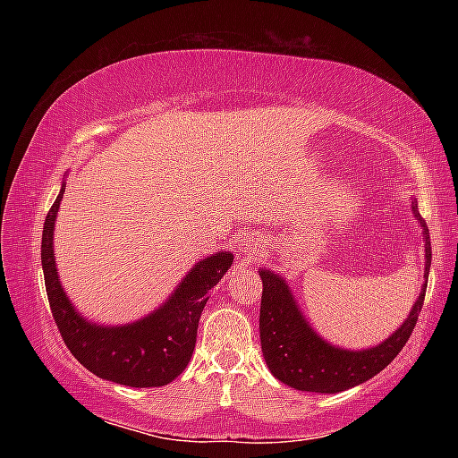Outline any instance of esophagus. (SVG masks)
I'll use <instances>...</instances> for the list:
<instances>
[{
  "label": "esophagus",
  "mask_w": 458,
  "mask_h": 458,
  "mask_svg": "<svg viewBox=\"0 0 458 458\" xmlns=\"http://www.w3.org/2000/svg\"><path fill=\"white\" fill-rule=\"evenodd\" d=\"M261 256V244H259V238L254 236H248L244 240V244H242V258L246 261H254Z\"/></svg>",
  "instance_id": "1"
}]
</instances>
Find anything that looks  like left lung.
<instances>
[{"label":"left lung","instance_id":"obj_1","mask_svg":"<svg viewBox=\"0 0 458 458\" xmlns=\"http://www.w3.org/2000/svg\"><path fill=\"white\" fill-rule=\"evenodd\" d=\"M411 212L423 230L425 284L402 327L384 343L372 348L348 350L330 344L309 325L287 281L276 271L266 267L259 269L261 284H264L259 307L261 352L271 374L279 382L301 392L338 394L374 377L402 352L421 313L431 267L429 228L417 210V200H411Z\"/></svg>","mask_w":458,"mask_h":458}]
</instances>
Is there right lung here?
<instances>
[{"instance_id": "right-lung-1", "label": "right lung", "mask_w": 458, "mask_h": 458, "mask_svg": "<svg viewBox=\"0 0 458 458\" xmlns=\"http://www.w3.org/2000/svg\"><path fill=\"white\" fill-rule=\"evenodd\" d=\"M66 184L48 210L43 226L41 264L53 318L64 344L79 362L102 379L130 387L167 386L191 362L197 328L210 291L230 269V251L214 254L194 264L161 307L128 325H98L74 309L58 279L53 236L58 207Z\"/></svg>"}]
</instances>
